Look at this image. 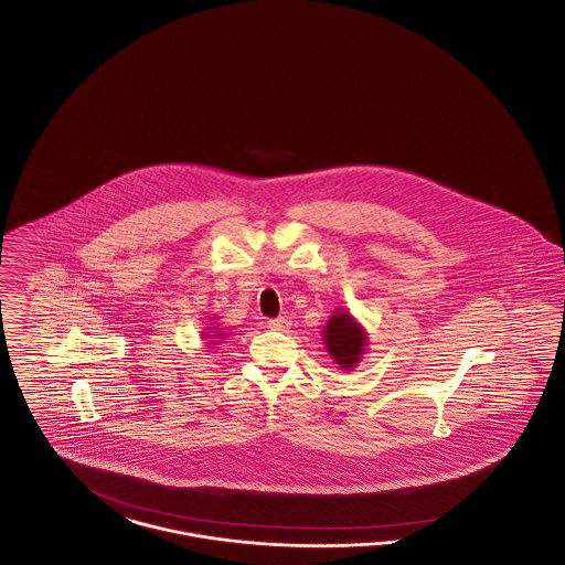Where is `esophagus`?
<instances>
[{
    "mask_svg": "<svg viewBox=\"0 0 565 565\" xmlns=\"http://www.w3.org/2000/svg\"><path fill=\"white\" fill-rule=\"evenodd\" d=\"M289 326L291 323L287 319H271V321H268L269 329H276V331H285Z\"/></svg>",
    "mask_w": 565,
    "mask_h": 565,
    "instance_id": "34e87169",
    "label": "esophagus"
}]
</instances>
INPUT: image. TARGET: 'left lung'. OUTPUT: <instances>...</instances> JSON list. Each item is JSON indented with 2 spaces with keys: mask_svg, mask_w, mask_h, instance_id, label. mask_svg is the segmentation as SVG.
I'll use <instances>...</instances> for the list:
<instances>
[{
  "mask_svg": "<svg viewBox=\"0 0 565 565\" xmlns=\"http://www.w3.org/2000/svg\"><path fill=\"white\" fill-rule=\"evenodd\" d=\"M323 342L333 363L340 370L351 372L367 349V331L349 310L335 308L323 327Z\"/></svg>",
  "mask_w": 565,
  "mask_h": 565,
  "instance_id": "obj_1",
  "label": "left lung"
}]
</instances>
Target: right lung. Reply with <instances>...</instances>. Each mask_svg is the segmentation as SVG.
Returning a JSON list of instances; mask_svg holds the SVG:
<instances>
[{"mask_svg": "<svg viewBox=\"0 0 565 565\" xmlns=\"http://www.w3.org/2000/svg\"><path fill=\"white\" fill-rule=\"evenodd\" d=\"M212 335H214V338H225V333H223V331H214V333H212V327H209V331H202V338H209V340H212ZM209 344H216V342H209Z\"/></svg>", "mask_w": 565, "mask_h": 565, "instance_id": "1", "label": "right lung"}]
</instances>
